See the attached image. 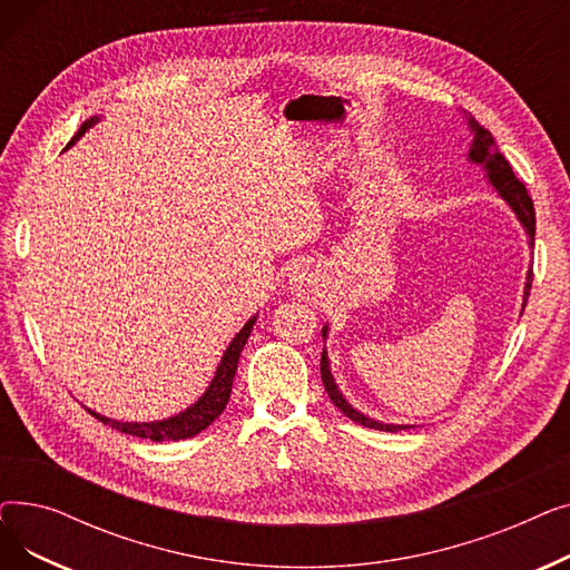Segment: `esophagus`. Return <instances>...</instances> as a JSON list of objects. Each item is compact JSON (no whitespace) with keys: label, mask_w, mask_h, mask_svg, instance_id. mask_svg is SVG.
I'll use <instances>...</instances> for the list:
<instances>
[{"label":"esophagus","mask_w":570,"mask_h":570,"mask_svg":"<svg viewBox=\"0 0 570 570\" xmlns=\"http://www.w3.org/2000/svg\"><path fill=\"white\" fill-rule=\"evenodd\" d=\"M301 279H303V282H309V275H307V273H303V275H301Z\"/></svg>","instance_id":"obj_1"}]
</instances>
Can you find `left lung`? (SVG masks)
Returning a JSON list of instances; mask_svg holds the SVG:
<instances>
[{
	"label": "left lung",
	"mask_w": 570,
	"mask_h": 570,
	"mask_svg": "<svg viewBox=\"0 0 570 570\" xmlns=\"http://www.w3.org/2000/svg\"><path fill=\"white\" fill-rule=\"evenodd\" d=\"M464 119H466V127H469V134H471V145H469V161L481 166L485 170V177L488 183L494 187V191L508 203V207L513 209L518 222L522 224L527 237H529V247L533 249V235H535V213H533V200L531 196L527 194V187L520 183V179L515 177L511 164L505 161V157L499 153V147L492 138V134L478 122L475 117H471L469 112H464ZM531 282H533V273L531 267L527 269V282H524V295H522V312L527 307V297H529V291H531ZM323 340L327 337V325H323ZM321 379H323V385H325V393L327 397L333 400V404L346 415L351 417L353 423L357 425H365L370 430H381V432H400V430H409L411 425H393V423H379L374 421V417L361 413L357 409H353L346 397L342 395V391L337 387L335 379H333V372H331V361H327V351L323 348L321 353Z\"/></svg>",
	"instance_id": "left-lung-1"
}]
</instances>
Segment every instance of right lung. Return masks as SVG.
<instances>
[{"label":"right lung","instance_id":"obj_1","mask_svg":"<svg viewBox=\"0 0 570 570\" xmlns=\"http://www.w3.org/2000/svg\"><path fill=\"white\" fill-rule=\"evenodd\" d=\"M99 122V117H89L87 122H82V127L78 129V134L71 138V142L67 145V149L71 145H76V140L87 131L92 129ZM258 314H254L245 325L243 331H239L233 342L228 344V348L222 355V363L215 372V379L209 381V385L205 387V393L198 397V402H194L189 409L179 411L170 417H164V421H155V423H122V421H112V417H106L92 409H87L92 413L97 421H101L104 425H110L117 432H125L131 436H140V439H153V441H179V439H191L198 432H203L205 428L213 425L217 417L222 415V411L228 404L230 397V387H233V379L237 372V361H239V353H243L252 331H254V323H256Z\"/></svg>","mask_w":570,"mask_h":570}]
</instances>
